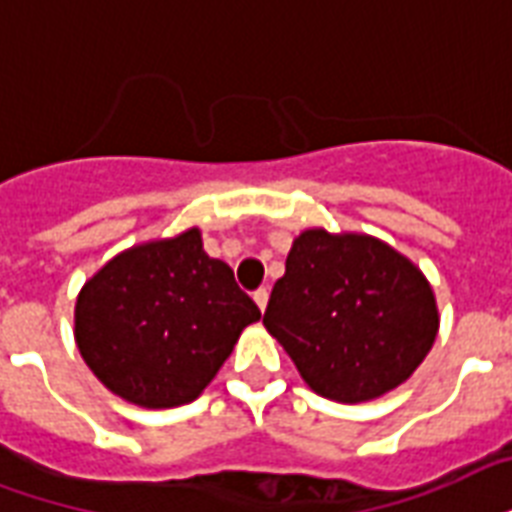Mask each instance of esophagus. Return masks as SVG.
I'll use <instances>...</instances> for the list:
<instances>
[{
    "label": "esophagus",
    "mask_w": 512,
    "mask_h": 512,
    "mask_svg": "<svg viewBox=\"0 0 512 512\" xmlns=\"http://www.w3.org/2000/svg\"><path fill=\"white\" fill-rule=\"evenodd\" d=\"M255 303L260 306V311H265V306H268V290L265 287L255 290Z\"/></svg>",
    "instance_id": "1"
}]
</instances>
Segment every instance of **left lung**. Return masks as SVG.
I'll use <instances>...</instances> for the list:
<instances>
[{"mask_svg": "<svg viewBox=\"0 0 512 512\" xmlns=\"http://www.w3.org/2000/svg\"><path fill=\"white\" fill-rule=\"evenodd\" d=\"M424 273L362 233L303 230L263 325L317 395L365 403L411 378L438 335Z\"/></svg>", "mask_w": 512, "mask_h": 512, "instance_id": "obj_1", "label": "left lung"}]
</instances>
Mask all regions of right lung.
<instances>
[{
    "mask_svg": "<svg viewBox=\"0 0 512 512\" xmlns=\"http://www.w3.org/2000/svg\"><path fill=\"white\" fill-rule=\"evenodd\" d=\"M260 308L201 230L131 247L77 295L74 341L109 392L142 408L193 403Z\"/></svg>",
    "mask_w": 512,
    "mask_h": 512,
    "instance_id": "obj_1",
    "label": "right lung"
}]
</instances>
